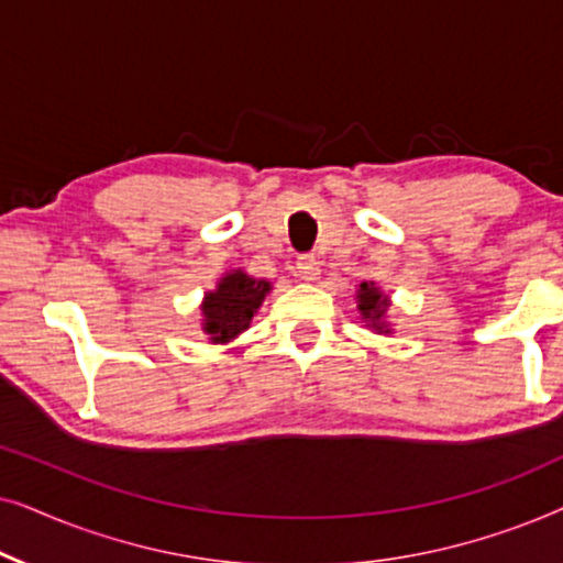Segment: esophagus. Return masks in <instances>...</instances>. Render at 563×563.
Wrapping results in <instances>:
<instances>
[{"instance_id":"obj_1","label":"esophagus","mask_w":563,"mask_h":563,"mask_svg":"<svg viewBox=\"0 0 563 563\" xmlns=\"http://www.w3.org/2000/svg\"><path fill=\"white\" fill-rule=\"evenodd\" d=\"M297 276L305 282H314L320 276V261L312 256V253H302L297 258Z\"/></svg>"}]
</instances>
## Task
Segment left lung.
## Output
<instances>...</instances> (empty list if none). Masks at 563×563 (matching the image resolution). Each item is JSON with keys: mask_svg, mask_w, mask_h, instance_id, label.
<instances>
[{"mask_svg": "<svg viewBox=\"0 0 563 563\" xmlns=\"http://www.w3.org/2000/svg\"><path fill=\"white\" fill-rule=\"evenodd\" d=\"M358 310H361V314H364V318H372V325L376 328V320H379L384 310H387V299H384L379 291H376L374 287H368V284L364 282V284H361V291H358Z\"/></svg>", "mask_w": 563, "mask_h": 563, "instance_id": "obj_1", "label": "left lung"}]
</instances>
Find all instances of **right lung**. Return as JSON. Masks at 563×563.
Instances as JSON below:
<instances>
[{"instance_id": "right-lung-1", "label": "right lung", "mask_w": 563, "mask_h": 563, "mask_svg": "<svg viewBox=\"0 0 563 563\" xmlns=\"http://www.w3.org/2000/svg\"><path fill=\"white\" fill-rule=\"evenodd\" d=\"M268 291V282H256L243 272L228 274L218 289L205 297V330L212 341H230L251 325L253 312L258 310Z\"/></svg>"}]
</instances>
